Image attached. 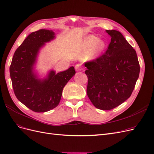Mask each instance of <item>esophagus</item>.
Returning a JSON list of instances; mask_svg holds the SVG:
<instances>
[{
  "label": "esophagus",
  "mask_w": 154,
  "mask_h": 154,
  "mask_svg": "<svg viewBox=\"0 0 154 154\" xmlns=\"http://www.w3.org/2000/svg\"><path fill=\"white\" fill-rule=\"evenodd\" d=\"M75 69L76 71H81L84 69L81 63H77L75 66Z\"/></svg>",
  "instance_id": "obj_1"
}]
</instances>
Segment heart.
Returning a JSON list of instances; mask_svg holds the SVG:
<instances>
[{"instance_id":"heart-1","label":"heart","mask_w":154,"mask_h":154,"mask_svg":"<svg viewBox=\"0 0 154 154\" xmlns=\"http://www.w3.org/2000/svg\"><path fill=\"white\" fill-rule=\"evenodd\" d=\"M97 41V38L94 37V36H90L87 41L85 43V50L89 52L91 51L92 46L94 45L96 42ZM105 46V43L102 40H99V41L95 44L93 48L92 49L91 51V54L92 56L94 57L96 55H97L98 53H99L103 50L104 49Z\"/></svg>"}]
</instances>
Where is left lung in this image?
Returning a JSON list of instances; mask_svg holds the SVG:
<instances>
[{
	"label": "left lung",
	"instance_id": "8db88e82",
	"mask_svg": "<svg viewBox=\"0 0 154 154\" xmlns=\"http://www.w3.org/2000/svg\"><path fill=\"white\" fill-rule=\"evenodd\" d=\"M111 36L106 52L86 62L88 78L87 94L96 108L110 110L131 95L140 73V64L134 48L121 32L106 30Z\"/></svg>",
	"mask_w": 154,
	"mask_h": 154
}]
</instances>
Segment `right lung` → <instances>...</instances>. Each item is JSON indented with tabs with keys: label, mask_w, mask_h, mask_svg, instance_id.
<instances>
[{
	"label": "right lung",
	"mask_w": 154,
	"mask_h": 154,
	"mask_svg": "<svg viewBox=\"0 0 154 154\" xmlns=\"http://www.w3.org/2000/svg\"><path fill=\"white\" fill-rule=\"evenodd\" d=\"M54 32L39 29L31 32L16 50L10 66V76L14 92L19 101L31 110L42 112L57 107L63 89L74 75L73 66L55 73L51 71L48 79H38L33 72L39 48L54 38Z\"/></svg>",
	"instance_id": "1"
}]
</instances>
